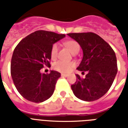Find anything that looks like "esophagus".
<instances>
[{"mask_svg":"<svg viewBox=\"0 0 128 128\" xmlns=\"http://www.w3.org/2000/svg\"><path fill=\"white\" fill-rule=\"evenodd\" d=\"M61 75L62 76V77H67V76H68V75H67V74H64V73H62Z\"/></svg>","mask_w":128,"mask_h":128,"instance_id":"34e87169","label":"esophagus"}]
</instances>
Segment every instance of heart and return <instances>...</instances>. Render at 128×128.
I'll return each instance as SVG.
<instances>
[{"label": "heart", "instance_id": "1", "mask_svg": "<svg viewBox=\"0 0 128 128\" xmlns=\"http://www.w3.org/2000/svg\"><path fill=\"white\" fill-rule=\"evenodd\" d=\"M70 51L72 54H77L80 51V46L78 44V42L75 40H68L64 43ZM58 44H53L50 48V57L53 60L57 58L58 55ZM75 66V63L74 62H65L59 60L53 64V68L58 71V72H62V73H68L72 70Z\"/></svg>", "mask_w": 128, "mask_h": 128}]
</instances>
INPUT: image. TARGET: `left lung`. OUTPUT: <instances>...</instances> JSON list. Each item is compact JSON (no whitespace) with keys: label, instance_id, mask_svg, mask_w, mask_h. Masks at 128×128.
I'll return each instance as SVG.
<instances>
[{"label":"left lung","instance_id":"1","mask_svg":"<svg viewBox=\"0 0 128 128\" xmlns=\"http://www.w3.org/2000/svg\"><path fill=\"white\" fill-rule=\"evenodd\" d=\"M80 44L83 59L77 69L86 72L85 78L76 75L77 81L71 85L75 96L86 102H92L104 95L112 86L117 72L115 53L108 43L97 34H68Z\"/></svg>","mask_w":128,"mask_h":128}]
</instances>
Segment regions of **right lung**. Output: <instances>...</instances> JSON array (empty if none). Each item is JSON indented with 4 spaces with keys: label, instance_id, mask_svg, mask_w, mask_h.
<instances>
[{
    "label": "right lung",
    "instance_id": "add662e5",
    "mask_svg": "<svg viewBox=\"0 0 128 128\" xmlns=\"http://www.w3.org/2000/svg\"><path fill=\"white\" fill-rule=\"evenodd\" d=\"M64 37V34L39 30L25 37L16 46L11 61V75L24 99L40 103L53 94L61 74L55 70L42 74L40 70L44 66H50L51 46Z\"/></svg>",
    "mask_w": 128,
    "mask_h": 128
}]
</instances>
